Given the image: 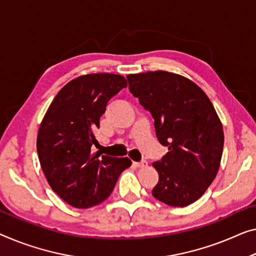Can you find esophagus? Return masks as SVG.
<instances>
[{
  "label": "esophagus",
  "instance_id": "34e87169",
  "mask_svg": "<svg viewBox=\"0 0 256 256\" xmlns=\"http://www.w3.org/2000/svg\"><path fill=\"white\" fill-rule=\"evenodd\" d=\"M148 163L146 161H141V162H133V166L136 168H146Z\"/></svg>",
  "mask_w": 256,
  "mask_h": 256
}]
</instances>
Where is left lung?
<instances>
[{"instance_id": "8db88e82", "label": "left lung", "mask_w": 256, "mask_h": 256, "mask_svg": "<svg viewBox=\"0 0 256 256\" xmlns=\"http://www.w3.org/2000/svg\"><path fill=\"white\" fill-rule=\"evenodd\" d=\"M128 88L155 120L156 136L168 152L152 166L158 182L152 196L172 207L200 199L215 179L224 133L207 95L192 80L168 71L128 74Z\"/></svg>"}]
</instances>
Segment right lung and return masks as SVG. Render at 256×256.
<instances>
[{"label": "right lung", "mask_w": 256, "mask_h": 256, "mask_svg": "<svg viewBox=\"0 0 256 256\" xmlns=\"http://www.w3.org/2000/svg\"><path fill=\"white\" fill-rule=\"evenodd\" d=\"M126 86L120 74L80 76L57 93L41 122L36 139L41 169L52 190L72 207L104 202L132 164L128 158L90 152L106 104Z\"/></svg>", "instance_id": "add662e5"}]
</instances>
